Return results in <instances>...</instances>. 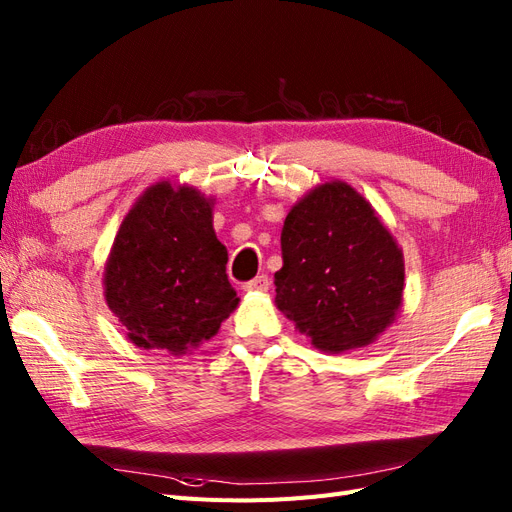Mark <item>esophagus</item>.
I'll return each instance as SVG.
<instances>
[{
	"instance_id": "obj_1",
	"label": "esophagus",
	"mask_w": 512,
	"mask_h": 512,
	"mask_svg": "<svg viewBox=\"0 0 512 512\" xmlns=\"http://www.w3.org/2000/svg\"><path fill=\"white\" fill-rule=\"evenodd\" d=\"M269 286H271L269 275L260 273V275H256V277H254V280L245 282V284H243V290H245V292H267V290H269Z\"/></svg>"
}]
</instances>
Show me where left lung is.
<instances>
[{"label":"left lung","mask_w":512,"mask_h":512,"mask_svg":"<svg viewBox=\"0 0 512 512\" xmlns=\"http://www.w3.org/2000/svg\"><path fill=\"white\" fill-rule=\"evenodd\" d=\"M275 305L324 352L363 348L404 303V254L346 181L309 190L282 228Z\"/></svg>","instance_id":"left-lung-1"}]
</instances>
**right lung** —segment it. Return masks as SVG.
Returning <instances> with one entry per match:
<instances>
[{
  "label": "right lung",
  "instance_id": "right-lung-1",
  "mask_svg": "<svg viewBox=\"0 0 512 512\" xmlns=\"http://www.w3.org/2000/svg\"><path fill=\"white\" fill-rule=\"evenodd\" d=\"M211 207L213 198L196 188L160 181L123 218L104 267V297L134 346L185 354L239 305Z\"/></svg>",
  "mask_w": 512,
  "mask_h": 512
}]
</instances>
